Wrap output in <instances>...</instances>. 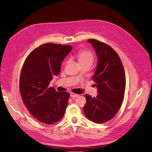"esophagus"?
Listing matches in <instances>:
<instances>
[{
	"instance_id": "1",
	"label": "esophagus",
	"mask_w": 152,
	"mask_h": 152,
	"mask_svg": "<svg viewBox=\"0 0 152 152\" xmlns=\"http://www.w3.org/2000/svg\"><path fill=\"white\" fill-rule=\"evenodd\" d=\"M79 96V95H77V94H74V93H71L70 94V96L71 98H75V97H78Z\"/></svg>"
}]
</instances>
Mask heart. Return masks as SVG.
<instances>
[{
    "label": "heart",
    "instance_id": "obj_1",
    "mask_svg": "<svg viewBox=\"0 0 152 152\" xmlns=\"http://www.w3.org/2000/svg\"><path fill=\"white\" fill-rule=\"evenodd\" d=\"M77 57L79 63L81 66H90L93 64L94 60V56L92 52L88 50L79 51L77 54Z\"/></svg>",
    "mask_w": 152,
    "mask_h": 152
}]
</instances>
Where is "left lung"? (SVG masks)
<instances>
[{
	"mask_svg": "<svg viewBox=\"0 0 152 152\" xmlns=\"http://www.w3.org/2000/svg\"><path fill=\"white\" fill-rule=\"evenodd\" d=\"M98 57V64L93 79L98 88V95L92 98L84 95L83 107L86 117L92 122L102 124L111 120L122 103L126 85L123 65L117 53L108 45L90 39Z\"/></svg>",
	"mask_w": 152,
	"mask_h": 152,
	"instance_id": "left-lung-1",
	"label": "left lung"
}]
</instances>
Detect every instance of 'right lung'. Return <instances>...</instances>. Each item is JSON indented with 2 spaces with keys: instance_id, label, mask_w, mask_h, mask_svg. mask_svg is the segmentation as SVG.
Returning <instances> with one entry per match:
<instances>
[{
  "instance_id": "1",
  "label": "right lung",
  "mask_w": 152,
  "mask_h": 152,
  "mask_svg": "<svg viewBox=\"0 0 152 152\" xmlns=\"http://www.w3.org/2000/svg\"><path fill=\"white\" fill-rule=\"evenodd\" d=\"M72 47L52 43L34 50L23 64L20 90L24 104L35 118L45 124L61 119L68 104L69 94L49 87L53 77L58 75L65 57Z\"/></svg>"
}]
</instances>
